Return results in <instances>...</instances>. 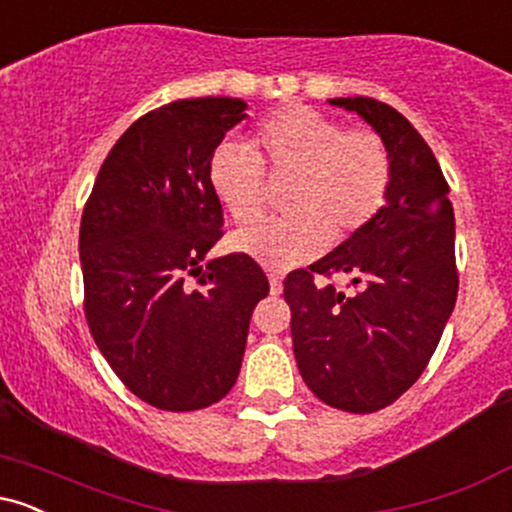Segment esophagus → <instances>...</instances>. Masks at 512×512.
<instances>
[{
	"instance_id": "esophagus-1",
	"label": "esophagus",
	"mask_w": 512,
	"mask_h": 512,
	"mask_svg": "<svg viewBox=\"0 0 512 512\" xmlns=\"http://www.w3.org/2000/svg\"><path fill=\"white\" fill-rule=\"evenodd\" d=\"M269 291H272V296H279V293L284 291V284H281L279 274H269Z\"/></svg>"
}]
</instances>
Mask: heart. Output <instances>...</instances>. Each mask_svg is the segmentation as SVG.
<instances>
[{
	"instance_id": "1",
	"label": "heart",
	"mask_w": 512,
	"mask_h": 512,
	"mask_svg": "<svg viewBox=\"0 0 512 512\" xmlns=\"http://www.w3.org/2000/svg\"><path fill=\"white\" fill-rule=\"evenodd\" d=\"M264 168L291 178L284 207L291 214L240 228L233 248L269 269L315 260L330 243L363 231L383 209L392 178L390 151L373 129H344L305 105L281 110L257 129L252 144L226 139L209 158V185L240 223L264 209Z\"/></svg>"
}]
</instances>
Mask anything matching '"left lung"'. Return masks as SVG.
<instances>
[{"instance_id":"obj_1","label":"left lung","mask_w":512,"mask_h":512,"mask_svg":"<svg viewBox=\"0 0 512 512\" xmlns=\"http://www.w3.org/2000/svg\"><path fill=\"white\" fill-rule=\"evenodd\" d=\"M368 122L392 158L383 209L310 272L286 276L291 339L305 385L330 407L370 414L424 373L457 298L455 214L436 156L411 122L373 98H330ZM349 273L344 297L312 274Z\"/></svg>"}]
</instances>
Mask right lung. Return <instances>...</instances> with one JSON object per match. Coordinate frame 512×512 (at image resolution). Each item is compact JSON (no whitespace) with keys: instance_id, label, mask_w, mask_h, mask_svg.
I'll return each instance as SVG.
<instances>
[{"instance_id":"right-lung-1","label":"right lung","mask_w":512,"mask_h":512,"mask_svg":"<svg viewBox=\"0 0 512 512\" xmlns=\"http://www.w3.org/2000/svg\"><path fill=\"white\" fill-rule=\"evenodd\" d=\"M245 110L240 98L209 96L139 117L110 149L81 216L88 330L129 392L156 409L195 411L228 395L252 310L269 293L248 255L202 267L223 226L209 158Z\"/></svg>"}]
</instances>
